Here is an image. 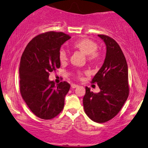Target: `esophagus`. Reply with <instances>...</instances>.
I'll return each mask as SVG.
<instances>
[{"instance_id": "1", "label": "esophagus", "mask_w": 148, "mask_h": 148, "mask_svg": "<svg viewBox=\"0 0 148 148\" xmlns=\"http://www.w3.org/2000/svg\"><path fill=\"white\" fill-rule=\"evenodd\" d=\"M71 87H72V88H76V87H78V85H76V84H72V85H71Z\"/></svg>"}]
</instances>
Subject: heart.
Masks as SVG:
<instances>
[{"instance_id": "obj_1", "label": "heart", "mask_w": 148, "mask_h": 148, "mask_svg": "<svg viewBox=\"0 0 148 148\" xmlns=\"http://www.w3.org/2000/svg\"><path fill=\"white\" fill-rule=\"evenodd\" d=\"M73 49L79 50L85 55H87V59L89 61H97L99 60L100 57V52L97 50L98 45L93 40H89L88 38L80 39L76 42H74L72 45ZM59 59L61 63H64L68 59L66 52L64 50H61L59 53ZM81 73H78V76H81Z\"/></svg>"}]
</instances>
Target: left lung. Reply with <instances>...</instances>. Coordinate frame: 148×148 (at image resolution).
<instances>
[{"mask_svg": "<svg viewBox=\"0 0 148 148\" xmlns=\"http://www.w3.org/2000/svg\"><path fill=\"white\" fill-rule=\"evenodd\" d=\"M98 35L106 47L103 65L92 79V83H97L100 91L95 93L86 87L83 106L91 120L104 123L119 113L128 98V70L126 58L119 44L111 37Z\"/></svg>", "mask_w": 148, "mask_h": 148, "instance_id": "left-lung-1", "label": "left lung"}]
</instances>
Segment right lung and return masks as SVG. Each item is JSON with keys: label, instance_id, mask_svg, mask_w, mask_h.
I'll use <instances>...</instances> for the list:
<instances>
[{"label": "right lung", "instance_id": "1", "mask_svg": "<svg viewBox=\"0 0 148 148\" xmlns=\"http://www.w3.org/2000/svg\"><path fill=\"white\" fill-rule=\"evenodd\" d=\"M70 38L62 32L42 33L35 37L22 53L19 68L20 93L31 111L41 119L54 118L64 106L70 84L63 81L56 85L48 78L50 72L60 68V48Z\"/></svg>", "mask_w": 148, "mask_h": 148}]
</instances>
